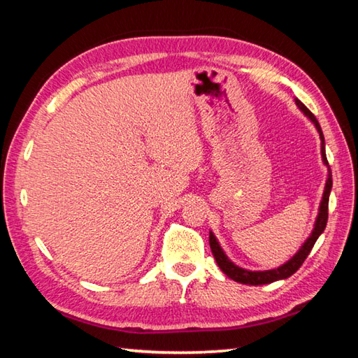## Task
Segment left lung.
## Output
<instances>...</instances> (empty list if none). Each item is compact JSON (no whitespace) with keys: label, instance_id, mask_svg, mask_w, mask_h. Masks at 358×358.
<instances>
[{"label":"left lung","instance_id":"1","mask_svg":"<svg viewBox=\"0 0 358 358\" xmlns=\"http://www.w3.org/2000/svg\"><path fill=\"white\" fill-rule=\"evenodd\" d=\"M294 101H296V106L301 109V113L307 117L311 123H313L316 131L320 133L321 157H322L324 164L327 166V180H326V186H324L320 208H317V216L315 220L313 230H311L310 236L305 239L303 244L299 247V250L288 259L287 263H283L282 266H278V268H275V269H268V271H250V269L241 268V266H238L236 263H233L229 258V255L224 252L222 247H220L216 235H214V233L210 230V247H211L214 259H216V263L220 268V271H222L227 277H230L231 280H235L238 283L253 285V287H255V285H268V283L277 282V280H285V278L291 277L299 268H301L303 259L308 257V253L311 252V249H313L316 239L322 235V231L327 225L329 197H330V191H332V171H330L327 157H326V142H324L322 129L320 127V122L316 120V117L308 111V108L305 106L301 100L294 99Z\"/></svg>","mask_w":358,"mask_h":358}]
</instances>
